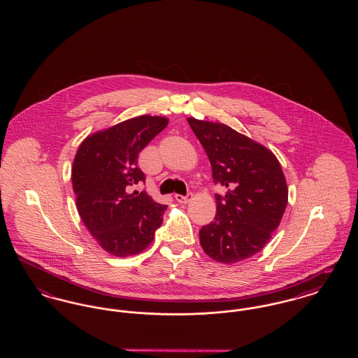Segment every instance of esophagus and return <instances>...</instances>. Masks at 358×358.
<instances>
[{
	"label": "esophagus",
	"mask_w": 358,
	"mask_h": 358,
	"mask_svg": "<svg viewBox=\"0 0 358 358\" xmlns=\"http://www.w3.org/2000/svg\"><path fill=\"white\" fill-rule=\"evenodd\" d=\"M193 194L192 193H187V196H182V194H176V200L180 203V204H187L190 200H192Z\"/></svg>",
	"instance_id": "34e87169"
}]
</instances>
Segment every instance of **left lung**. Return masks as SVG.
<instances>
[{"mask_svg": "<svg viewBox=\"0 0 358 358\" xmlns=\"http://www.w3.org/2000/svg\"><path fill=\"white\" fill-rule=\"evenodd\" d=\"M212 166L215 220L200 229V244L213 260L231 264L260 252L283 217L289 187L275 154L229 126L187 118Z\"/></svg>", "mask_w": 358, "mask_h": 358, "instance_id": "left-lung-1", "label": "left lung"}]
</instances>
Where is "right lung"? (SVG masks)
<instances>
[{"label":"right lung","instance_id":"1","mask_svg":"<svg viewBox=\"0 0 358 358\" xmlns=\"http://www.w3.org/2000/svg\"><path fill=\"white\" fill-rule=\"evenodd\" d=\"M168 123L158 115L123 120L87 136L73 158L71 178L79 216L110 255L141 254L161 227L166 205L131 187L145 181L138 154Z\"/></svg>","mask_w":358,"mask_h":358}]
</instances>
